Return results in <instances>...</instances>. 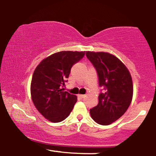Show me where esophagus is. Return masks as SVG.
Returning <instances> with one entry per match:
<instances>
[{
    "mask_svg": "<svg viewBox=\"0 0 156 156\" xmlns=\"http://www.w3.org/2000/svg\"><path fill=\"white\" fill-rule=\"evenodd\" d=\"M79 97H80L81 99H83L85 98V94H79Z\"/></svg>",
    "mask_w": 156,
    "mask_h": 156,
    "instance_id": "1",
    "label": "esophagus"
}]
</instances>
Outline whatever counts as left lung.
<instances>
[{
  "label": "left lung",
  "instance_id": "obj_1",
  "mask_svg": "<svg viewBox=\"0 0 156 156\" xmlns=\"http://www.w3.org/2000/svg\"><path fill=\"white\" fill-rule=\"evenodd\" d=\"M86 56L95 68L99 86L103 87L97 106L90 109L97 123L108 125L125 114L133 98L132 77L121 61L107 52L87 51Z\"/></svg>",
  "mask_w": 156,
  "mask_h": 156
}]
</instances>
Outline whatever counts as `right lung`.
Masks as SVG:
<instances>
[{"label":"right lung","instance_id":"add662e5","mask_svg":"<svg viewBox=\"0 0 156 156\" xmlns=\"http://www.w3.org/2000/svg\"><path fill=\"white\" fill-rule=\"evenodd\" d=\"M85 51H60L44 58L34 71L31 84V98L36 108L52 122L63 121L69 115L76 97L64 92L71 69Z\"/></svg>","mask_w":156,"mask_h":156}]
</instances>
